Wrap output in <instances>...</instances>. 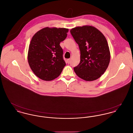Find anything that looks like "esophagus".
Returning a JSON list of instances; mask_svg holds the SVG:
<instances>
[{
    "mask_svg": "<svg viewBox=\"0 0 133 133\" xmlns=\"http://www.w3.org/2000/svg\"><path fill=\"white\" fill-rule=\"evenodd\" d=\"M70 61H71L70 59H68L67 60V63L68 64H69L70 63Z\"/></svg>",
    "mask_w": 133,
    "mask_h": 133,
    "instance_id": "34e87169",
    "label": "esophagus"
}]
</instances>
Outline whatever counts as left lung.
<instances>
[{
	"label": "left lung",
	"instance_id": "8db88e82",
	"mask_svg": "<svg viewBox=\"0 0 133 133\" xmlns=\"http://www.w3.org/2000/svg\"><path fill=\"white\" fill-rule=\"evenodd\" d=\"M70 33L79 45L80 62L74 67L76 75L87 81L97 80L104 73L110 61V52L106 38L92 26L72 28Z\"/></svg>",
	"mask_w": 133,
	"mask_h": 133
}]
</instances>
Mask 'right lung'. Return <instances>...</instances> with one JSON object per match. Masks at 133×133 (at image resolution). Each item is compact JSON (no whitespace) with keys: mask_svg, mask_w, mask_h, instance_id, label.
<instances>
[{"mask_svg":"<svg viewBox=\"0 0 133 133\" xmlns=\"http://www.w3.org/2000/svg\"><path fill=\"white\" fill-rule=\"evenodd\" d=\"M69 29L45 27L32 37L28 52V62L34 74L44 81H51L61 73L66 63L60 43Z\"/></svg>","mask_w":133,"mask_h":133,"instance_id":"right-lung-1","label":"right lung"}]
</instances>
